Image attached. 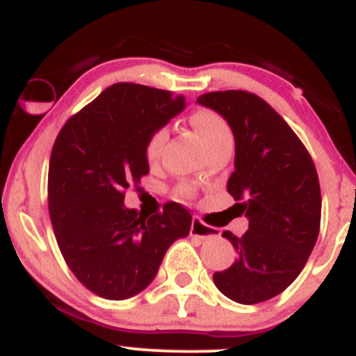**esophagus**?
<instances>
[{
	"label": "esophagus",
	"instance_id": "34e87169",
	"mask_svg": "<svg viewBox=\"0 0 356 356\" xmlns=\"http://www.w3.org/2000/svg\"><path fill=\"white\" fill-rule=\"evenodd\" d=\"M191 236L192 238H199V239L206 241V239H212V238H219L220 232H219V229H216V227L204 224L201 218L194 216V219H192V224H191Z\"/></svg>",
	"mask_w": 356,
	"mask_h": 356
}]
</instances>
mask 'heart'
<instances>
[{"instance_id": "obj_1", "label": "heart", "mask_w": 356, "mask_h": 356, "mask_svg": "<svg viewBox=\"0 0 356 356\" xmlns=\"http://www.w3.org/2000/svg\"><path fill=\"white\" fill-rule=\"evenodd\" d=\"M191 125L194 127L195 134L202 140L204 147L207 149V152L219 149L222 145L232 144V132L231 127L227 125V122L219 115L218 112L209 108H197L191 115ZM169 140V129L167 127H157V129L150 132V136L147 137L145 142V159L154 164L161 157L162 149H164L165 142ZM182 192H189V187L182 186Z\"/></svg>"}]
</instances>
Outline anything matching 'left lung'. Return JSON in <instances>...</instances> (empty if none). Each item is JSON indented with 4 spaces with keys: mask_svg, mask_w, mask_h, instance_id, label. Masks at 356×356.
I'll return each instance as SVG.
<instances>
[{
    "mask_svg": "<svg viewBox=\"0 0 356 356\" xmlns=\"http://www.w3.org/2000/svg\"><path fill=\"white\" fill-rule=\"evenodd\" d=\"M197 102L220 113L234 134L227 192L249 219L241 238L222 232L238 257L212 280L236 303H263L296 280L316 244L321 220L316 167L284 118L254 93L209 92Z\"/></svg>",
    "mask_w": 356,
    "mask_h": 356,
    "instance_id": "8db88e82",
    "label": "left lung"
}]
</instances>
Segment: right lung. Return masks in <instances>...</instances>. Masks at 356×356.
<instances>
[{
    "mask_svg": "<svg viewBox=\"0 0 356 356\" xmlns=\"http://www.w3.org/2000/svg\"><path fill=\"white\" fill-rule=\"evenodd\" d=\"M115 83L61 127L48 167V211L65 263L85 288L127 300L152 283L167 249L191 231V212L127 209L129 187L149 174L147 137L186 107L184 97Z\"/></svg>",
    "mask_w": 356,
    "mask_h": 356,
    "instance_id": "add662e5",
    "label": "right lung"
}]
</instances>
